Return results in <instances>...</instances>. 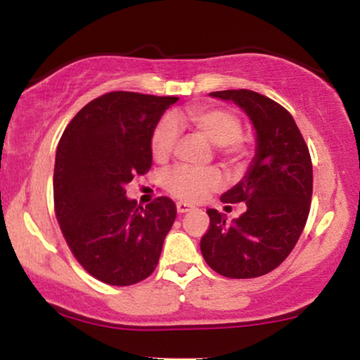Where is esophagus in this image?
Listing matches in <instances>:
<instances>
[{"label":"esophagus","mask_w":360,"mask_h":360,"mask_svg":"<svg viewBox=\"0 0 360 360\" xmlns=\"http://www.w3.org/2000/svg\"><path fill=\"white\" fill-rule=\"evenodd\" d=\"M176 210H177V213L183 214V213H188L189 210H193V206L188 205V203H183V201H179V203L176 205Z\"/></svg>","instance_id":"obj_1"}]
</instances>
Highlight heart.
I'll list each match as a JSON object with an SVG mask.
<instances>
[{
	"mask_svg": "<svg viewBox=\"0 0 360 360\" xmlns=\"http://www.w3.org/2000/svg\"><path fill=\"white\" fill-rule=\"evenodd\" d=\"M177 125L194 128L230 162L243 155L242 123L237 115L223 108H191L174 120H164L155 127L150 139V150L155 160H166L171 155L177 139ZM223 184L220 171L214 167L177 166L164 176V186L171 194L184 201H200Z\"/></svg>",
	"mask_w": 360,
	"mask_h": 360,
	"instance_id": "heart-1",
	"label": "heart"
}]
</instances>
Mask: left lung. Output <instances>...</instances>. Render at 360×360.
Listing matches in <instances>:
<instances>
[{"instance_id": "8db88e82", "label": "left lung", "mask_w": 360, "mask_h": 360, "mask_svg": "<svg viewBox=\"0 0 360 360\" xmlns=\"http://www.w3.org/2000/svg\"><path fill=\"white\" fill-rule=\"evenodd\" d=\"M232 101L255 128V155L243 179L221 194L223 203H245V212L226 223L208 210L210 229L201 254L218 274L232 279L264 276L295 249L309 213L313 166L307 142L286 108L249 89L214 91Z\"/></svg>"}]
</instances>
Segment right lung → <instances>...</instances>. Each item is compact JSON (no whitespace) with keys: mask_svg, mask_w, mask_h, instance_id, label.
Masks as SVG:
<instances>
[{"mask_svg":"<svg viewBox=\"0 0 360 360\" xmlns=\"http://www.w3.org/2000/svg\"><path fill=\"white\" fill-rule=\"evenodd\" d=\"M176 101L130 91L106 93L71 120L57 146V221L77 262L111 286H130L154 272L176 220L172 200L160 196L137 206L125 189L150 169L152 134Z\"/></svg>","mask_w":360,"mask_h":360,"instance_id":"1","label":"right lung"}]
</instances>
